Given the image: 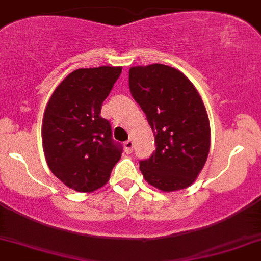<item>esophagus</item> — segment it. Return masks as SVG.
<instances>
[{
    "instance_id": "34e87169",
    "label": "esophagus",
    "mask_w": 261,
    "mask_h": 261,
    "mask_svg": "<svg viewBox=\"0 0 261 261\" xmlns=\"http://www.w3.org/2000/svg\"><path fill=\"white\" fill-rule=\"evenodd\" d=\"M124 147H125V151H126V153H131L134 149V142L133 140H127L126 142L124 143Z\"/></svg>"
}]
</instances>
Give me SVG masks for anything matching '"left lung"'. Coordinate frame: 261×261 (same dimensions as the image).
<instances>
[{"mask_svg":"<svg viewBox=\"0 0 261 261\" xmlns=\"http://www.w3.org/2000/svg\"><path fill=\"white\" fill-rule=\"evenodd\" d=\"M134 99L153 130L155 151L140 161L146 181L163 191L190 187L210 151L206 108L190 80L170 66H136L128 71Z\"/></svg>","mask_w":261,"mask_h":261,"instance_id":"1","label":"left lung"}]
</instances>
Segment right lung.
Instances as JSON below:
<instances>
[{"mask_svg": "<svg viewBox=\"0 0 261 261\" xmlns=\"http://www.w3.org/2000/svg\"><path fill=\"white\" fill-rule=\"evenodd\" d=\"M122 67L79 68L54 91L44 113L41 137L46 163L66 187L91 193L109 180L122 153L101 118V104Z\"/></svg>", "mask_w": 261, "mask_h": 261, "instance_id": "obj_1", "label": "right lung"}]
</instances>
